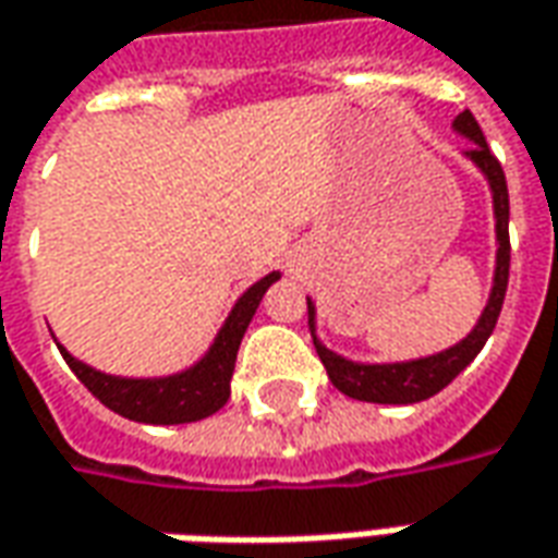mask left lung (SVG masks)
Instances as JSON below:
<instances>
[{
	"mask_svg": "<svg viewBox=\"0 0 558 558\" xmlns=\"http://www.w3.org/2000/svg\"><path fill=\"white\" fill-rule=\"evenodd\" d=\"M454 131L473 140L468 149L470 161H476L483 173L492 183V195H495V219H498V271H495V287H492V299H488L486 311L480 317L476 329L470 332L461 344H454L442 354L434 357L412 360V363H390V366H360V363H348V360L336 357L324 344L314 339L317 357L327 366L329 381L342 390L344 397L354 400H366V403H390V407H407V403H418L427 400L452 381L454 375L464 373L470 360L483 351L488 342L492 329L498 324L501 314L504 295H507V280H510V198H507V180H504L501 161L492 155L486 136L480 131V124L473 119V112L464 109L454 119ZM308 327L314 336V308L308 302Z\"/></svg>",
	"mask_w": 558,
	"mask_h": 558,
	"instance_id": "left-lung-1",
	"label": "left lung"
}]
</instances>
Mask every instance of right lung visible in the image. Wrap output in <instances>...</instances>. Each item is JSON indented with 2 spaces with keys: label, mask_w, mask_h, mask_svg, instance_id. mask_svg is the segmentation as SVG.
<instances>
[{
  "label": "right lung",
  "mask_w": 558,
  "mask_h": 558,
  "mask_svg": "<svg viewBox=\"0 0 558 558\" xmlns=\"http://www.w3.org/2000/svg\"><path fill=\"white\" fill-rule=\"evenodd\" d=\"M278 280V275H268L259 283H253L247 293L238 299V305L226 320V327L219 329L210 354L201 360L198 366H192L189 373L170 375V378H112V375L97 373L85 363L66 354L60 348L63 360L70 363V369L78 375V381L112 412H119L131 422L143 424H185L201 422L207 415H214L216 409L226 407L229 400L231 373H234V360L238 348L247 332L253 314L263 302L265 290Z\"/></svg>",
  "instance_id": "1"
}]
</instances>
